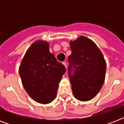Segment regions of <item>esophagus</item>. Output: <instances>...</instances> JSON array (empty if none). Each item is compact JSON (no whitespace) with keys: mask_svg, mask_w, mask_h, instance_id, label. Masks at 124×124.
I'll list each match as a JSON object with an SVG mask.
<instances>
[{"mask_svg":"<svg viewBox=\"0 0 124 124\" xmlns=\"http://www.w3.org/2000/svg\"><path fill=\"white\" fill-rule=\"evenodd\" d=\"M63 64H64V66H65V68H66V69L67 70V68H68V64H67V63H66V62H63Z\"/></svg>","mask_w":124,"mask_h":124,"instance_id":"obj_1","label":"esophagus"}]
</instances>
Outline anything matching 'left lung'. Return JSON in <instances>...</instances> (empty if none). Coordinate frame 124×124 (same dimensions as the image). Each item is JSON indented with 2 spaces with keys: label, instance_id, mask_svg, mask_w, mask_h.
I'll use <instances>...</instances> for the list:
<instances>
[{
  "label": "left lung",
  "instance_id": "obj_1",
  "mask_svg": "<svg viewBox=\"0 0 124 124\" xmlns=\"http://www.w3.org/2000/svg\"><path fill=\"white\" fill-rule=\"evenodd\" d=\"M70 44L72 53L68 58V73L73 93L80 101H89L95 97L104 84L106 60L96 44L86 37L80 36ZM73 67L74 76L71 75Z\"/></svg>",
  "mask_w": 124,
  "mask_h": 124
}]
</instances>
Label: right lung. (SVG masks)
<instances>
[{"label":"right lung","instance_id":"right-lung-1","mask_svg":"<svg viewBox=\"0 0 124 124\" xmlns=\"http://www.w3.org/2000/svg\"><path fill=\"white\" fill-rule=\"evenodd\" d=\"M18 71L22 85L30 97L46 104L56 98L66 68L50 53L49 43L38 40L26 51Z\"/></svg>","mask_w":124,"mask_h":124}]
</instances>
